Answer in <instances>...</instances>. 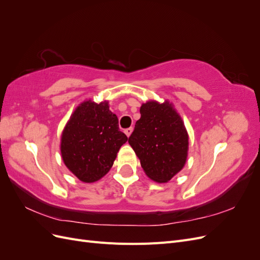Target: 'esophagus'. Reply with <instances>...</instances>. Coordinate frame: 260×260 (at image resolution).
<instances>
[{
	"label": "esophagus",
	"mask_w": 260,
	"mask_h": 260,
	"mask_svg": "<svg viewBox=\"0 0 260 260\" xmlns=\"http://www.w3.org/2000/svg\"><path fill=\"white\" fill-rule=\"evenodd\" d=\"M132 131H133V128H132V127H130V128H128V129H125V130H124V133H125V135H127V137L129 138V137H130V135L132 133Z\"/></svg>",
	"instance_id": "obj_1"
}]
</instances>
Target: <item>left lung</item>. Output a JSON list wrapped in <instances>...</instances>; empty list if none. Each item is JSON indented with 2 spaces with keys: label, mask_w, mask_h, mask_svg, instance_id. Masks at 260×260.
<instances>
[{
  "label": "left lung",
  "mask_w": 260,
  "mask_h": 260,
  "mask_svg": "<svg viewBox=\"0 0 260 260\" xmlns=\"http://www.w3.org/2000/svg\"><path fill=\"white\" fill-rule=\"evenodd\" d=\"M141 118L129 138L146 176L168 182L184 167L188 136L184 123L168 101H149L140 108Z\"/></svg>",
  "instance_id": "left-lung-1"
}]
</instances>
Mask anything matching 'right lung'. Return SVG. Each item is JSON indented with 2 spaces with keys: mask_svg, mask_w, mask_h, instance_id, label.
<instances>
[{
  "mask_svg": "<svg viewBox=\"0 0 260 260\" xmlns=\"http://www.w3.org/2000/svg\"><path fill=\"white\" fill-rule=\"evenodd\" d=\"M127 141L108 102L84 101L62 130L61 158L82 182H95L112 168L118 151Z\"/></svg>",
  "mask_w": 260,
  "mask_h": 260,
  "instance_id": "right-lung-1",
  "label": "right lung"
}]
</instances>
